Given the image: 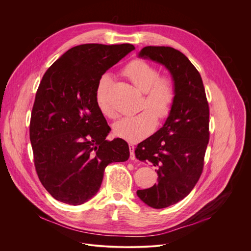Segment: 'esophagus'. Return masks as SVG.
Here are the masks:
<instances>
[{
	"label": "esophagus",
	"mask_w": 251,
	"mask_h": 251,
	"mask_svg": "<svg viewBox=\"0 0 251 251\" xmlns=\"http://www.w3.org/2000/svg\"><path fill=\"white\" fill-rule=\"evenodd\" d=\"M129 150H130V159L132 161L136 160V156H135V147L132 144H129Z\"/></svg>",
	"instance_id": "34e87169"
}]
</instances>
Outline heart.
I'll use <instances>...</instances> for the list:
<instances>
[{
  "instance_id": "obj_1",
  "label": "heart",
  "mask_w": 251,
  "mask_h": 251,
  "mask_svg": "<svg viewBox=\"0 0 251 251\" xmlns=\"http://www.w3.org/2000/svg\"><path fill=\"white\" fill-rule=\"evenodd\" d=\"M123 75L142 92L144 101L142 106H147L139 113L120 118L113 125L114 134L129 142H138L150 135L156 127V117L166 118L172 109L175 100V89L168 77H159L158 70L150 63L136 59L128 63L123 69ZM112 78L108 75H102L97 83L95 99L101 113L109 118L116 113L109 102Z\"/></svg>"
}]
</instances>
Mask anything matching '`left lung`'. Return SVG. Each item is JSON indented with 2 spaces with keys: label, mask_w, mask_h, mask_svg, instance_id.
<instances>
[{
  "label": "left lung",
  "mask_w": 251,
  "mask_h": 251,
  "mask_svg": "<svg viewBox=\"0 0 251 251\" xmlns=\"http://www.w3.org/2000/svg\"><path fill=\"white\" fill-rule=\"evenodd\" d=\"M138 57L164 65L170 73L175 100L164 125L138 144L135 155L156 167L158 184L137 191L153 208L185 199L201 175L209 133V110L201 75L189 58L170 47H145Z\"/></svg>",
  "instance_id": "8db88e82"
}]
</instances>
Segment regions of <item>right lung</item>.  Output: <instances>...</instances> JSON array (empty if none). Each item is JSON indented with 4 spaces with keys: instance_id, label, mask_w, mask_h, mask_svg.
<instances>
[{
    "instance_id": "right-lung-1",
    "label": "right lung",
    "mask_w": 251,
    "mask_h": 251,
    "mask_svg": "<svg viewBox=\"0 0 251 251\" xmlns=\"http://www.w3.org/2000/svg\"><path fill=\"white\" fill-rule=\"evenodd\" d=\"M134 50L129 44L75 47L40 83L29 139L40 181L61 202H86L99 191L106 166L129 159L127 142L106 140L111 128L98 108L95 91L99 78Z\"/></svg>"
}]
</instances>
